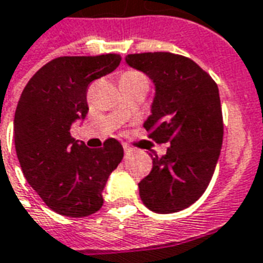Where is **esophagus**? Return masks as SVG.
Returning <instances> with one entry per match:
<instances>
[{"label": "esophagus", "instance_id": "obj_1", "mask_svg": "<svg viewBox=\"0 0 263 263\" xmlns=\"http://www.w3.org/2000/svg\"><path fill=\"white\" fill-rule=\"evenodd\" d=\"M123 149H125V156H126V158L133 154V148H130V146H125Z\"/></svg>", "mask_w": 263, "mask_h": 263}]
</instances>
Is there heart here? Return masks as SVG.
<instances>
[{
	"mask_svg": "<svg viewBox=\"0 0 263 263\" xmlns=\"http://www.w3.org/2000/svg\"><path fill=\"white\" fill-rule=\"evenodd\" d=\"M123 77H141V74H138V72H126Z\"/></svg>",
	"mask_w": 263,
	"mask_h": 263,
	"instance_id": "obj_1",
	"label": "heart"
}]
</instances>
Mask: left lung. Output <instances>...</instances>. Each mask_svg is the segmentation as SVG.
<instances>
[{
  "mask_svg": "<svg viewBox=\"0 0 263 263\" xmlns=\"http://www.w3.org/2000/svg\"><path fill=\"white\" fill-rule=\"evenodd\" d=\"M126 63L154 81L156 96L144 127L155 142L170 144L163 158H152V170L138 184L140 196L155 213H177L204 193L218 162L223 137L218 86L181 54L134 53Z\"/></svg>",
  "mask_w": 263,
  "mask_h": 263,
  "instance_id": "8db88e82",
  "label": "left lung"
}]
</instances>
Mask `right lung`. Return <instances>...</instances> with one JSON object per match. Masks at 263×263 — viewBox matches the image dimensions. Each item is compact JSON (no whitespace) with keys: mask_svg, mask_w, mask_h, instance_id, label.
<instances>
[{"mask_svg":"<svg viewBox=\"0 0 263 263\" xmlns=\"http://www.w3.org/2000/svg\"><path fill=\"white\" fill-rule=\"evenodd\" d=\"M121 54L62 56L41 67L24 87L15 112V145L26 180L58 214L82 218L103 207L109 174L123 159L115 138L87 148L71 125L89 111L87 87L112 72Z\"/></svg>","mask_w":263,"mask_h":263,"instance_id":"add662e5","label":"right lung"}]
</instances>
